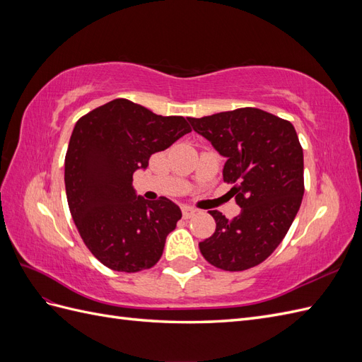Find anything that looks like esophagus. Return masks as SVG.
Instances as JSON below:
<instances>
[{"label": "esophagus", "instance_id": "34e87169", "mask_svg": "<svg viewBox=\"0 0 362 362\" xmlns=\"http://www.w3.org/2000/svg\"><path fill=\"white\" fill-rule=\"evenodd\" d=\"M194 214H196V208L187 206V205L182 206V216H184V218H190V217H193Z\"/></svg>", "mask_w": 362, "mask_h": 362}]
</instances>
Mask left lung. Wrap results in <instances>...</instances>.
<instances>
[{
	"label": "left lung",
	"instance_id": "1",
	"mask_svg": "<svg viewBox=\"0 0 362 362\" xmlns=\"http://www.w3.org/2000/svg\"><path fill=\"white\" fill-rule=\"evenodd\" d=\"M196 133L226 157L223 181L242 213L226 218L208 211L216 231L199 243L204 258L217 269L242 272L261 264L288 233L303 187V151L294 127L259 108H237L189 117Z\"/></svg>",
	"mask_w": 362,
	"mask_h": 362
}]
</instances>
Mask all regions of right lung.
Wrapping results in <instances>:
<instances>
[{
  "mask_svg": "<svg viewBox=\"0 0 362 362\" xmlns=\"http://www.w3.org/2000/svg\"><path fill=\"white\" fill-rule=\"evenodd\" d=\"M190 131L182 116H158L124 98L76 120L64 158L66 198L84 245L105 267L136 273L161 258L182 214L164 196H137L133 173Z\"/></svg>",
  "mask_w": 362,
  "mask_h": 362,
  "instance_id": "obj_1",
  "label": "right lung"
}]
</instances>
